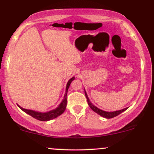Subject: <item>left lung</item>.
Instances as JSON below:
<instances>
[{
	"mask_svg": "<svg viewBox=\"0 0 154 154\" xmlns=\"http://www.w3.org/2000/svg\"><path fill=\"white\" fill-rule=\"evenodd\" d=\"M85 94L86 98H87L88 105H89V106L91 107V109H92V110H93V111H95V113H97V114H98L99 115H100L101 116H103V117L107 118V119H111V118L115 117V116H118L119 114H121V113H122L123 111H125L127 109H128V108H125V109H122V110L113 111V112H107V111H102V110H100V109H98V108H97L96 106H93V104L91 103V101H90L89 98H88V95H87V93H86V92H85Z\"/></svg>",
	"mask_w": 154,
	"mask_h": 154,
	"instance_id": "8db88e82",
	"label": "left lung"
}]
</instances>
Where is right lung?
I'll return each instance as SVG.
<instances>
[{
  "label": "right lung",
  "instance_id": "right-lung-1",
  "mask_svg": "<svg viewBox=\"0 0 154 154\" xmlns=\"http://www.w3.org/2000/svg\"><path fill=\"white\" fill-rule=\"evenodd\" d=\"M75 79V77H72L69 80V82H67L66 85V93H65L64 95V98L62 100L60 105L59 106V107L56 108V109L54 110H52L49 112H46V113H41V112H38V111H35L32 110H28V109H23V108L20 107L19 106V107L22 109V111H24V112H26V114H28L29 115H30L31 116H32L33 118L35 119L40 120V121H49V120H51L53 119H55L57 116H59L62 114L63 112H64L65 109H66V96H67V92H68V89L69 87L70 84L72 81Z\"/></svg>",
  "mask_w": 154,
  "mask_h": 154
}]
</instances>
